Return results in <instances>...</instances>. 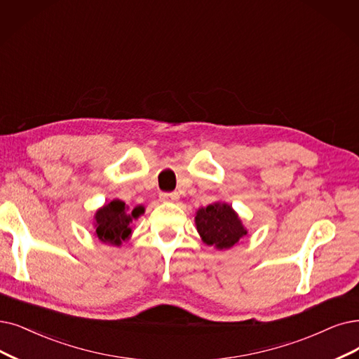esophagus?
Here are the masks:
<instances>
[{
  "label": "esophagus",
  "instance_id": "obj_1",
  "mask_svg": "<svg viewBox=\"0 0 359 359\" xmlns=\"http://www.w3.org/2000/svg\"><path fill=\"white\" fill-rule=\"evenodd\" d=\"M159 197L162 202H177L180 198V194L177 191H170V193H161Z\"/></svg>",
  "mask_w": 359,
  "mask_h": 359
}]
</instances>
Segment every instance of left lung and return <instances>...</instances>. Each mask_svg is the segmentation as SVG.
Returning a JSON list of instances; mask_svg holds the SVG:
<instances>
[{
	"label": "left lung",
	"mask_w": 359,
	"mask_h": 359,
	"mask_svg": "<svg viewBox=\"0 0 359 359\" xmlns=\"http://www.w3.org/2000/svg\"><path fill=\"white\" fill-rule=\"evenodd\" d=\"M196 225L206 245L218 249L233 248L248 234L236 212L226 203H213L198 209Z\"/></svg>",
	"instance_id": "left-lung-1"
}]
</instances>
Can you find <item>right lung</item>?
I'll use <instances>...</instances> for the list:
<instances>
[{
	"label": "right lung",
	"instance_id": "add662e5",
	"mask_svg": "<svg viewBox=\"0 0 359 359\" xmlns=\"http://www.w3.org/2000/svg\"><path fill=\"white\" fill-rule=\"evenodd\" d=\"M144 212V208L130 210L125 202L113 200L95 213V236L103 243L119 246L131 234L130 225L138 215Z\"/></svg>",
	"mask_w": 359,
	"mask_h": 359
}]
</instances>
